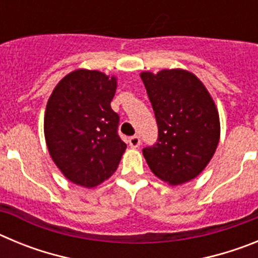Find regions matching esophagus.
I'll return each instance as SVG.
<instances>
[{"mask_svg": "<svg viewBox=\"0 0 258 258\" xmlns=\"http://www.w3.org/2000/svg\"><path fill=\"white\" fill-rule=\"evenodd\" d=\"M129 145H131V147H133V149H137V147H140L141 138L138 136L131 137V138H129Z\"/></svg>", "mask_w": 258, "mask_h": 258, "instance_id": "esophagus-1", "label": "esophagus"}]
</instances>
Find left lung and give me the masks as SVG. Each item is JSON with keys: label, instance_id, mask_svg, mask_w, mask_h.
<instances>
[{"label": "left lung", "instance_id": "obj_1", "mask_svg": "<svg viewBox=\"0 0 258 258\" xmlns=\"http://www.w3.org/2000/svg\"><path fill=\"white\" fill-rule=\"evenodd\" d=\"M154 108L159 137L143 156L157 178L177 186L200 174L220 141V116L211 94L186 70L141 74Z\"/></svg>", "mask_w": 258, "mask_h": 258}]
</instances>
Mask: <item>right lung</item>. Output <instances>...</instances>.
Here are the masks:
<instances>
[{"instance_id": "obj_1", "label": "right lung", "mask_w": 258, "mask_h": 258, "mask_svg": "<svg viewBox=\"0 0 258 258\" xmlns=\"http://www.w3.org/2000/svg\"><path fill=\"white\" fill-rule=\"evenodd\" d=\"M116 77L76 70L59 81L46 104L45 140L52 161L74 183L92 188L117 169L126 145L111 108Z\"/></svg>"}]
</instances>
